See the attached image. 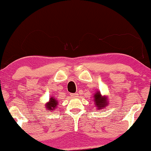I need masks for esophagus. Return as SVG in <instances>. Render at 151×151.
<instances>
[{
    "instance_id": "1",
    "label": "esophagus",
    "mask_w": 151,
    "mask_h": 151,
    "mask_svg": "<svg viewBox=\"0 0 151 151\" xmlns=\"http://www.w3.org/2000/svg\"><path fill=\"white\" fill-rule=\"evenodd\" d=\"M71 96L73 98H76L78 96V93H71Z\"/></svg>"
}]
</instances>
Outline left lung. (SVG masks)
Masks as SVG:
<instances>
[{
	"mask_svg": "<svg viewBox=\"0 0 151 151\" xmlns=\"http://www.w3.org/2000/svg\"><path fill=\"white\" fill-rule=\"evenodd\" d=\"M94 96V101L95 105L98 107V108L101 109L102 107L107 106V98L101 96V94L100 92H97L96 94L93 96Z\"/></svg>",
	"mask_w": 151,
	"mask_h": 151,
	"instance_id": "left-lung-1",
	"label": "left lung"
}]
</instances>
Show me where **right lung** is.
<instances>
[{
  "label": "right lung",
  "instance_id": "right-lung-1",
  "mask_svg": "<svg viewBox=\"0 0 151 151\" xmlns=\"http://www.w3.org/2000/svg\"><path fill=\"white\" fill-rule=\"evenodd\" d=\"M58 105V101L55 99V98H50V101L48 102V103L46 104V108L48 109V110H53L55 108H56L57 105Z\"/></svg>",
  "mask_w": 151,
  "mask_h": 151
}]
</instances>
